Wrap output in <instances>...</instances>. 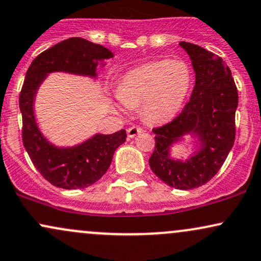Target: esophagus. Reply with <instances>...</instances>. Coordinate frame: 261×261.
<instances>
[{
    "mask_svg": "<svg viewBox=\"0 0 261 261\" xmlns=\"http://www.w3.org/2000/svg\"><path fill=\"white\" fill-rule=\"evenodd\" d=\"M142 128L141 127H137V126H131V127H128L127 128V137L128 139H134L135 136H136V135H139V134H141L142 133Z\"/></svg>",
    "mask_w": 261,
    "mask_h": 261,
    "instance_id": "esophagus-1",
    "label": "esophagus"
}]
</instances>
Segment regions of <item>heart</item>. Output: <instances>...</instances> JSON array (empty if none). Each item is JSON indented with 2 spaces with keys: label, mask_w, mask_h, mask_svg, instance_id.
Here are the masks:
<instances>
[{
  "label": "heart",
  "mask_w": 261,
  "mask_h": 261,
  "mask_svg": "<svg viewBox=\"0 0 261 261\" xmlns=\"http://www.w3.org/2000/svg\"><path fill=\"white\" fill-rule=\"evenodd\" d=\"M192 80L190 65L181 59L147 63L122 77L115 107L125 113L142 105V115L147 121H166L181 109Z\"/></svg>",
  "instance_id": "heart-1"
}]
</instances>
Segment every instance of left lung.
Returning a JSON list of instances; mask_svg holds the SVG:
<instances>
[{
    "label": "left lung",
    "instance_id": "obj_1",
    "mask_svg": "<svg viewBox=\"0 0 261 261\" xmlns=\"http://www.w3.org/2000/svg\"><path fill=\"white\" fill-rule=\"evenodd\" d=\"M180 46L190 56L196 84L181 114L153 128L155 148L149 166L168 186L192 190L215 176L233 147L238 93L230 68L220 57L194 43L181 41ZM186 136L193 139L194 152L186 160L174 159L172 147Z\"/></svg>",
    "mask_w": 261,
    "mask_h": 261
}]
</instances>
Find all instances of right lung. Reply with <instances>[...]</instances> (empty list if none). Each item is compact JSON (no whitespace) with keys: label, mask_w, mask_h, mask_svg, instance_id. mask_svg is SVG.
Wrapping results in <instances>:
<instances>
[{"label":"right lung","mask_w":261,"mask_h":261,"mask_svg":"<svg viewBox=\"0 0 261 261\" xmlns=\"http://www.w3.org/2000/svg\"><path fill=\"white\" fill-rule=\"evenodd\" d=\"M111 49L81 37H71L40 53L25 75L19 96L23 117V143L31 162L53 186L64 190L86 188L111 166L115 149L126 140V131L95 134L75 146L59 147L41 133L35 118V98L48 74L67 73L97 80V67L113 58Z\"/></svg>","instance_id":"add662e5"}]
</instances>
